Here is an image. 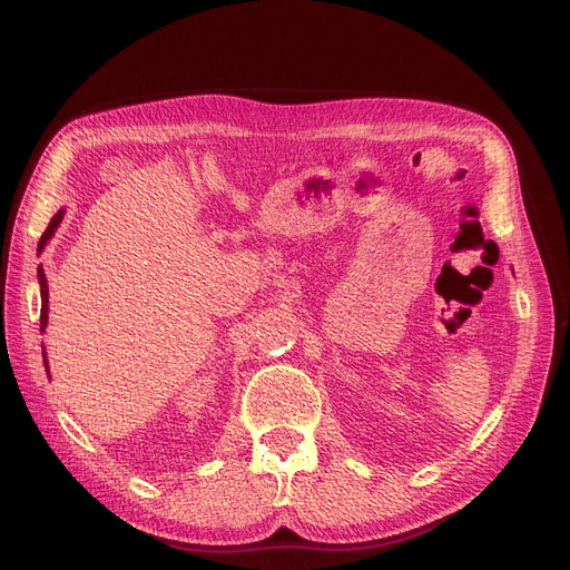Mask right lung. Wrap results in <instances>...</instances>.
I'll return each instance as SVG.
<instances>
[{
  "instance_id": "add662e5",
  "label": "right lung",
  "mask_w": 570,
  "mask_h": 570,
  "mask_svg": "<svg viewBox=\"0 0 570 570\" xmlns=\"http://www.w3.org/2000/svg\"><path fill=\"white\" fill-rule=\"evenodd\" d=\"M62 217H65V209H59V213L50 219L46 233H43L41 239H39V252L46 247V243L52 237V233H55V228L59 226V222H62ZM37 275H39V284H41V333H43L46 325H48V279H46V275H43V267H41V265H39V269H37ZM43 363H46V372H48L46 351H43Z\"/></svg>"
}]
</instances>
